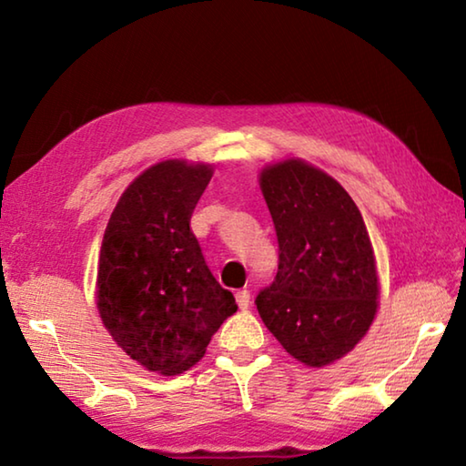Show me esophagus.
Instances as JSON below:
<instances>
[{
    "label": "esophagus",
    "instance_id": "esophagus-1",
    "mask_svg": "<svg viewBox=\"0 0 466 466\" xmlns=\"http://www.w3.org/2000/svg\"><path fill=\"white\" fill-rule=\"evenodd\" d=\"M236 302H238L240 310H247L250 304V291L248 289H238L236 291Z\"/></svg>",
    "mask_w": 466,
    "mask_h": 466
}]
</instances>
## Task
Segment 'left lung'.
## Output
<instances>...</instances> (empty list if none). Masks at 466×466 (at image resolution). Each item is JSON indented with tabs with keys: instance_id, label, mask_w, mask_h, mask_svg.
Wrapping results in <instances>:
<instances>
[{
	"instance_id": "obj_1",
	"label": "left lung",
	"mask_w": 466,
	"mask_h": 466,
	"mask_svg": "<svg viewBox=\"0 0 466 466\" xmlns=\"http://www.w3.org/2000/svg\"><path fill=\"white\" fill-rule=\"evenodd\" d=\"M279 244L257 310L289 356L327 366L366 335L378 309L372 242L358 205L327 172L286 160L261 172Z\"/></svg>"
}]
</instances>
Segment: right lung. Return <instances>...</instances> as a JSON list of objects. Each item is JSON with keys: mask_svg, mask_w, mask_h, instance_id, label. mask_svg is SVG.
<instances>
[{"mask_svg": "<svg viewBox=\"0 0 466 466\" xmlns=\"http://www.w3.org/2000/svg\"><path fill=\"white\" fill-rule=\"evenodd\" d=\"M211 175L209 164H154L125 188L102 238L100 319L131 360L164 376L195 366L238 310L191 232Z\"/></svg>", "mask_w": 466, "mask_h": 466, "instance_id": "add662e5", "label": "right lung"}]
</instances>
